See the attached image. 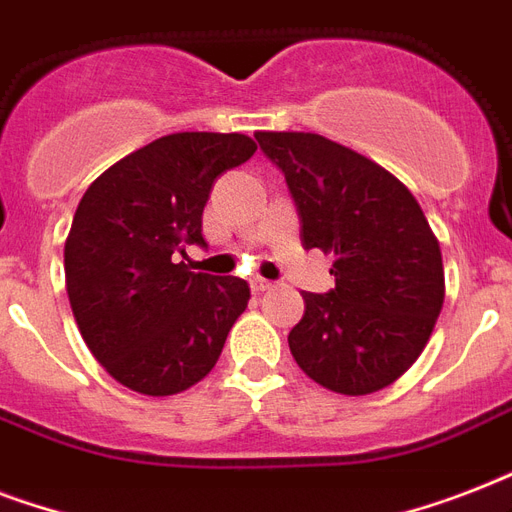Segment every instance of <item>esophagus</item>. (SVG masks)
Returning a JSON list of instances; mask_svg holds the SVG:
<instances>
[{"label": "esophagus", "mask_w": 512, "mask_h": 512, "mask_svg": "<svg viewBox=\"0 0 512 512\" xmlns=\"http://www.w3.org/2000/svg\"><path fill=\"white\" fill-rule=\"evenodd\" d=\"M249 284H252V289H255V292H268V289H273V281L260 279V276H255V279L249 281Z\"/></svg>", "instance_id": "34e87169"}]
</instances>
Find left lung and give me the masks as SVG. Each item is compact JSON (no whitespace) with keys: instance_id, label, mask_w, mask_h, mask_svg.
Returning a JSON list of instances; mask_svg holds the SVG:
<instances>
[{"instance_id":"1","label":"left lung","mask_w":512,"mask_h":512,"mask_svg":"<svg viewBox=\"0 0 512 512\" xmlns=\"http://www.w3.org/2000/svg\"><path fill=\"white\" fill-rule=\"evenodd\" d=\"M281 170L305 249L335 255V289L303 292L289 350L342 396L396 382L428 345L444 305L441 249L420 204L372 159L313 132H257Z\"/></svg>"}]
</instances>
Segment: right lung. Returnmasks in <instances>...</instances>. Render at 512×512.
<instances>
[{
  "mask_svg": "<svg viewBox=\"0 0 512 512\" xmlns=\"http://www.w3.org/2000/svg\"><path fill=\"white\" fill-rule=\"evenodd\" d=\"M239 132H175L108 167L66 239V289L87 348L116 382L172 396L212 372L249 300L236 276L193 273L201 212L225 170L255 154Z\"/></svg>",
  "mask_w": 512,
  "mask_h": 512,
  "instance_id": "obj_1",
  "label": "right lung"
}]
</instances>
